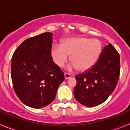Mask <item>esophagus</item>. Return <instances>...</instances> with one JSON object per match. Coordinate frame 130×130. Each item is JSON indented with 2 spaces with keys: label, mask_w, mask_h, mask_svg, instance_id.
I'll return each instance as SVG.
<instances>
[{
  "label": "esophagus",
  "mask_w": 130,
  "mask_h": 130,
  "mask_svg": "<svg viewBox=\"0 0 130 130\" xmlns=\"http://www.w3.org/2000/svg\"><path fill=\"white\" fill-rule=\"evenodd\" d=\"M64 76H65V79H68V78H69L70 77H72V75L69 73H64Z\"/></svg>",
  "instance_id": "obj_1"
}]
</instances>
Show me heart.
<instances>
[{"mask_svg":"<svg viewBox=\"0 0 130 130\" xmlns=\"http://www.w3.org/2000/svg\"><path fill=\"white\" fill-rule=\"evenodd\" d=\"M102 50L103 44L98 39L70 38L63 41L61 46H54L51 51V57L58 67H62L70 55L73 67L77 68L80 72H85L95 65Z\"/></svg>","mask_w":130,"mask_h":130,"instance_id":"heart-1","label":"heart"}]
</instances>
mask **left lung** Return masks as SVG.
Returning <instances> with one entry per match:
<instances>
[{
	"mask_svg": "<svg viewBox=\"0 0 130 130\" xmlns=\"http://www.w3.org/2000/svg\"><path fill=\"white\" fill-rule=\"evenodd\" d=\"M120 73V57L111 44L104 47L96 63L75 76L74 97L82 105L94 107L106 101L116 88Z\"/></svg>",
	"mask_w": 130,
	"mask_h": 130,
	"instance_id": "1",
	"label": "left lung"
}]
</instances>
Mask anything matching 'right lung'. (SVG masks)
Here are the masks:
<instances>
[{
  "label": "right lung",
  "mask_w": 130,
  "mask_h": 130,
  "mask_svg": "<svg viewBox=\"0 0 130 130\" xmlns=\"http://www.w3.org/2000/svg\"><path fill=\"white\" fill-rule=\"evenodd\" d=\"M51 32L27 39L12 57L11 78L17 96L26 106L41 108L55 98L64 73L51 57Z\"/></svg>",
  "instance_id": "right-lung-1"
}]
</instances>
